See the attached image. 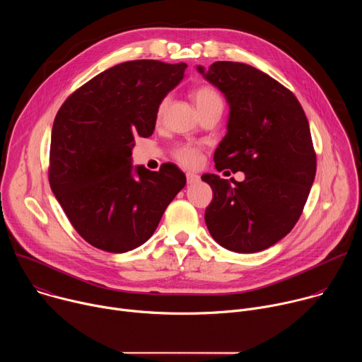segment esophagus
<instances>
[{
    "label": "esophagus",
    "mask_w": 362,
    "mask_h": 362,
    "mask_svg": "<svg viewBox=\"0 0 362 362\" xmlns=\"http://www.w3.org/2000/svg\"><path fill=\"white\" fill-rule=\"evenodd\" d=\"M186 179H187V185H193V183H197L199 182V176L194 175V173H186Z\"/></svg>",
    "instance_id": "obj_1"
}]
</instances>
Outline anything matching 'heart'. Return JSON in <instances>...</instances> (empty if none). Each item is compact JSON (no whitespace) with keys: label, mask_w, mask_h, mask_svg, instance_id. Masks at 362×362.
I'll list each match as a JSON object with an SVG mask.
<instances>
[{"label":"heart","mask_w":362,"mask_h":362,"mask_svg":"<svg viewBox=\"0 0 362 362\" xmlns=\"http://www.w3.org/2000/svg\"><path fill=\"white\" fill-rule=\"evenodd\" d=\"M192 98L194 101V105H196L199 113L208 110V109H212V107H216V106L223 107L221 94L212 86H202V87L196 88L192 94ZM166 105H168V100H163L160 103V106L158 109V116L159 117H162V115L166 109ZM175 158H176L177 162H180L185 166H194L200 159V153L193 146L182 144V146L175 148Z\"/></svg>","instance_id":"b5f03b06"}]
</instances>
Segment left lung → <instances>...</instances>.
Here are the masks:
<instances>
[{
	"instance_id": "8db88e82",
	"label": "left lung",
	"mask_w": 362,
	"mask_h": 362,
	"mask_svg": "<svg viewBox=\"0 0 362 362\" xmlns=\"http://www.w3.org/2000/svg\"><path fill=\"white\" fill-rule=\"evenodd\" d=\"M197 71L221 90L229 105L226 134L215 150L221 172H243L236 187L206 173L214 199L204 222L212 238L238 253L275 245L298 222L315 179L311 130L296 97L252 66L216 62Z\"/></svg>"
}]
</instances>
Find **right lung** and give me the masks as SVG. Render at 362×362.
<instances>
[{
	"label": "right lung",
	"mask_w": 362,
	"mask_h": 362,
	"mask_svg": "<svg viewBox=\"0 0 362 362\" xmlns=\"http://www.w3.org/2000/svg\"><path fill=\"white\" fill-rule=\"evenodd\" d=\"M185 63L134 60L76 90L51 132L48 180L78 235L94 247L124 253L156 230L186 176L132 165L134 139L148 137L162 100L185 77Z\"/></svg>",
	"instance_id": "right-lung-1"
}]
</instances>
